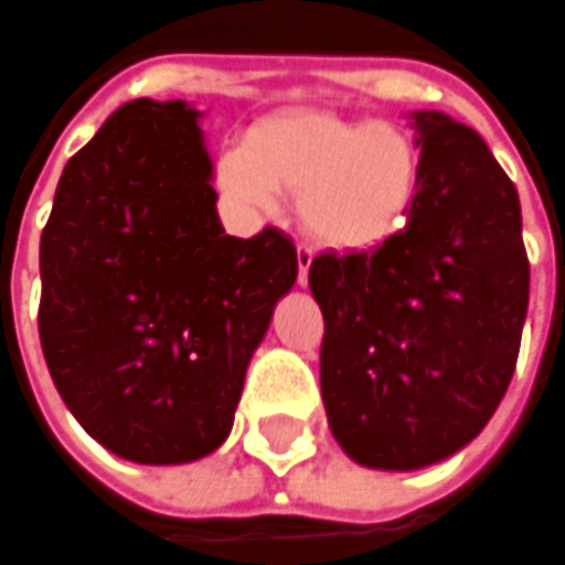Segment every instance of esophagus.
<instances>
[{
  "label": "esophagus",
  "instance_id": "esophagus-1",
  "mask_svg": "<svg viewBox=\"0 0 565 565\" xmlns=\"http://www.w3.org/2000/svg\"><path fill=\"white\" fill-rule=\"evenodd\" d=\"M309 265H312V249L309 246H297V281L300 287L309 284Z\"/></svg>",
  "mask_w": 565,
  "mask_h": 565
}]
</instances>
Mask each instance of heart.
Returning a JSON list of instances; mask_svg holds the SVG:
<instances>
[{
  "mask_svg": "<svg viewBox=\"0 0 565 565\" xmlns=\"http://www.w3.org/2000/svg\"><path fill=\"white\" fill-rule=\"evenodd\" d=\"M218 181L249 212H275L281 190L300 196L309 237L334 249L387 241L409 212L418 152L409 134L324 111L284 115L256 130L249 149H227Z\"/></svg>",
  "mask_w": 565,
  "mask_h": 565,
  "instance_id": "1",
  "label": "heart"
}]
</instances>
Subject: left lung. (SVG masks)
Returning <instances> with one entry per match:
<instances>
[{
    "label": "left lung",
    "mask_w": 565,
    "mask_h": 565,
    "mask_svg": "<svg viewBox=\"0 0 565 565\" xmlns=\"http://www.w3.org/2000/svg\"><path fill=\"white\" fill-rule=\"evenodd\" d=\"M418 184L375 249L321 253V399L343 454L409 472L454 457L494 416L529 309L522 209L472 127L416 111Z\"/></svg>",
    "instance_id": "left-lung-1"
}]
</instances>
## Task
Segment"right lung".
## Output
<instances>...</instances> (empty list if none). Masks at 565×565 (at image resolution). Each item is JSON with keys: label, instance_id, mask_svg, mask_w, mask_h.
Here are the masks:
<instances>
[{"label": "right lung", "instance_id": "add662e5", "mask_svg": "<svg viewBox=\"0 0 565 565\" xmlns=\"http://www.w3.org/2000/svg\"><path fill=\"white\" fill-rule=\"evenodd\" d=\"M200 111L134 99L62 171L40 237V343L115 457L193 462L231 435L246 365L297 281L278 227L224 234Z\"/></svg>", "mask_w": 565, "mask_h": 565}]
</instances>
